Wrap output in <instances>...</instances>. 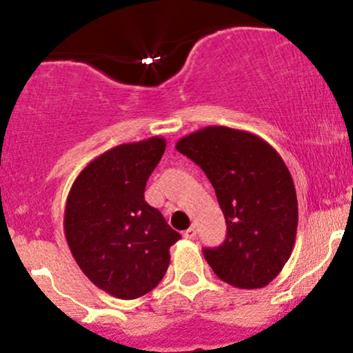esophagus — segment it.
Here are the masks:
<instances>
[{
	"mask_svg": "<svg viewBox=\"0 0 353 353\" xmlns=\"http://www.w3.org/2000/svg\"><path fill=\"white\" fill-rule=\"evenodd\" d=\"M196 234H197V230H196V228H194V225H190L188 230H184V237L185 239H194V237H196Z\"/></svg>",
	"mask_w": 353,
	"mask_h": 353,
	"instance_id": "1",
	"label": "esophagus"
}]
</instances>
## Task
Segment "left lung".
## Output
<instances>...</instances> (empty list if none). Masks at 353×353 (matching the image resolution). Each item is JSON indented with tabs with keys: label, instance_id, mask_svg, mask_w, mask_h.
<instances>
[{
	"label": "left lung",
	"instance_id": "left-lung-1",
	"mask_svg": "<svg viewBox=\"0 0 353 353\" xmlns=\"http://www.w3.org/2000/svg\"><path fill=\"white\" fill-rule=\"evenodd\" d=\"M176 149L205 172L228 224L225 241L202 250L208 264L239 289L265 287L297 236V194L282 157L259 136L225 125L199 129Z\"/></svg>",
	"mask_w": 353,
	"mask_h": 353
}]
</instances>
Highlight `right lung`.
Segmentation results:
<instances>
[{"label": "right lung", "mask_w": 353, "mask_h": 353, "mask_svg": "<svg viewBox=\"0 0 353 353\" xmlns=\"http://www.w3.org/2000/svg\"><path fill=\"white\" fill-rule=\"evenodd\" d=\"M165 151L154 136L121 144L92 159L71 185L64 236L84 275L112 297L151 292L181 239L163 214L144 201L145 181Z\"/></svg>", "instance_id": "1"}]
</instances>
